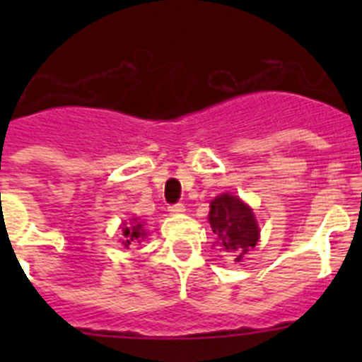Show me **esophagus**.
Returning <instances> with one entry per match:
<instances>
[{
  "label": "esophagus",
  "mask_w": 362,
  "mask_h": 362,
  "mask_svg": "<svg viewBox=\"0 0 362 362\" xmlns=\"http://www.w3.org/2000/svg\"><path fill=\"white\" fill-rule=\"evenodd\" d=\"M168 212L174 214V216H177V214H183L185 212V204L183 203L170 204V206H168Z\"/></svg>",
  "instance_id": "1"
}]
</instances>
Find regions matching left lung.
<instances>
[{
    "label": "left lung",
    "instance_id": "1",
    "mask_svg": "<svg viewBox=\"0 0 362 362\" xmlns=\"http://www.w3.org/2000/svg\"><path fill=\"white\" fill-rule=\"evenodd\" d=\"M210 226L217 245L226 252H235V261L257 245L259 228L254 212L239 197L221 194L210 203Z\"/></svg>",
    "mask_w": 362,
    "mask_h": 362
}]
</instances>
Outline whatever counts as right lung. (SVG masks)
<instances>
[{
    "label": "right lung",
    "mask_w": 362,
    "mask_h": 362,
    "mask_svg": "<svg viewBox=\"0 0 362 362\" xmlns=\"http://www.w3.org/2000/svg\"><path fill=\"white\" fill-rule=\"evenodd\" d=\"M145 232H143V226L137 223L134 226H123V245L124 248H129L132 243L139 241V238H143Z\"/></svg>",
    "instance_id": "right-lung-1"
}]
</instances>
